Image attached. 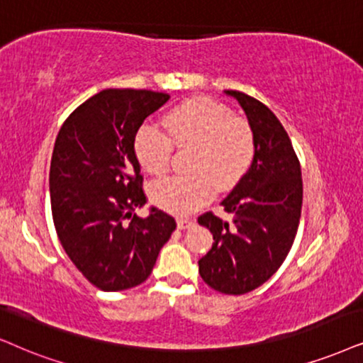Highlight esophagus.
<instances>
[{"label":"esophagus","mask_w":363,"mask_h":363,"mask_svg":"<svg viewBox=\"0 0 363 363\" xmlns=\"http://www.w3.org/2000/svg\"><path fill=\"white\" fill-rule=\"evenodd\" d=\"M191 224H192V219H189V218H179V219H177V228H179V229L189 228Z\"/></svg>","instance_id":"1"}]
</instances>
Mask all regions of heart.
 Masks as SVG:
<instances>
[{
    "mask_svg": "<svg viewBox=\"0 0 363 363\" xmlns=\"http://www.w3.org/2000/svg\"><path fill=\"white\" fill-rule=\"evenodd\" d=\"M162 132L144 123L134 137L135 157L144 171L162 176L171 162L172 145L192 150L187 155L189 174L171 176L150 186V197L174 214H187L219 189L236 186L250 171L256 154L253 127L229 108L209 99H191L164 117Z\"/></svg>",
    "mask_w": 363,
    "mask_h": 363,
    "instance_id": "obj_1",
    "label": "heart"
}]
</instances>
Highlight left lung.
Listing matches in <instances>:
<instances>
[{
	"label": "left lung",
	"instance_id": "left-lung-1",
	"mask_svg": "<svg viewBox=\"0 0 363 363\" xmlns=\"http://www.w3.org/2000/svg\"><path fill=\"white\" fill-rule=\"evenodd\" d=\"M235 97L253 127L256 154L246 176L226 199L231 221L213 213L197 218L213 233V247L199 259V274L224 295L253 291L277 273L295 241L303 203L301 169L291 140L277 116L250 95Z\"/></svg>",
	"mask_w": 363,
	"mask_h": 363
}]
</instances>
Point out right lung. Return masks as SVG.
Instances as JSON below:
<instances>
[{
	"instance_id": "obj_1",
	"label": "right lung",
	"mask_w": 363,
	"mask_h": 363,
	"mask_svg": "<svg viewBox=\"0 0 363 363\" xmlns=\"http://www.w3.org/2000/svg\"><path fill=\"white\" fill-rule=\"evenodd\" d=\"M169 100L152 90L107 89L68 116L55 140L50 201L63 250L102 291L134 288L149 278L160 247L176 229L157 208L147 218L134 137Z\"/></svg>"
}]
</instances>
